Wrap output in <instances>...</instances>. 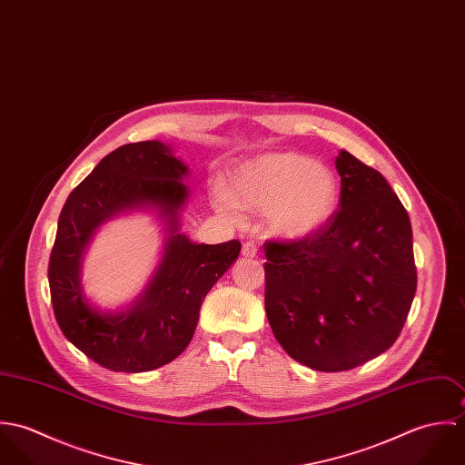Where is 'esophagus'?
Wrapping results in <instances>:
<instances>
[{
  "mask_svg": "<svg viewBox=\"0 0 465 465\" xmlns=\"http://www.w3.org/2000/svg\"><path fill=\"white\" fill-rule=\"evenodd\" d=\"M242 254H243V258H256V256H258V245H256L254 242L243 243Z\"/></svg>",
  "mask_w": 465,
  "mask_h": 465,
  "instance_id": "1",
  "label": "esophagus"
}]
</instances>
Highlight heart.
Returning a JSON list of instances; mask_svg holds the SVG:
<instances>
[{
	"mask_svg": "<svg viewBox=\"0 0 465 465\" xmlns=\"http://www.w3.org/2000/svg\"><path fill=\"white\" fill-rule=\"evenodd\" d=\"M229 196L218 207L236 218L238 207L266 213L270 234L302 242L321 232L334 216L340 184L331 168L297 152H272L240 163L229 175Z\"/></svg>",
	"mask_w": 465,
	"mask_h": 465,
	"instance_id": "obj_1",
	"label": "heart"
}]
</instances>
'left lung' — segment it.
Segmentation results:
<instances>
[{
  "instance_id": "8db88e82",
  "label": "left lung",
  "mask_w": 465,
  "mask_h": 465,
  "mask_svg": "<svg viewBox=\"0 0 465 465\" xmlns=\"http://www.w3.org/2000/svg\"><path fill=\"white\" fill-rule=\"evenodd\" d=\"M331 222L297 243L265 245V310L282 349L321 371L354 369L396 340L417 270L411 225L387 179L340 150Z\"/></svg>"
}]
</instances>
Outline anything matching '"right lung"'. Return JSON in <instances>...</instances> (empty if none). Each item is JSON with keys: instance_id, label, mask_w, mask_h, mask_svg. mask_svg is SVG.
I'll return each mask as SVG.
<instances>
[{"instance_id": "right-lung-1", "label": "right lung", "mask_w": 465, "mask_h": 465, "mask_svg": "<svg viewBox=\"0 0 465 465\" xmlns=\"http://www.w3.org/2000/svg\"><path fill=\"white\" fill-rule=\"evenodd\" d=\"M188 179L172 144L131 143L104 157L61 211L48 266L55 319L76 349L109 371L135 374L175 360L193 338L207 292L238 260L240 242L197 243L181 231ZM134 212L158 223L162 258L137 298L102 311L83 288V256L102 224Z\"/></svg>"}]
</instances>
